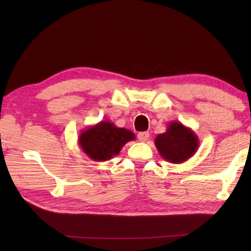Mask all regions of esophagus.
I'll list each match as a JSON object with an SVG mask.
<instances>
[{"instance_id":"obj_1","label":"esophagus","mask_w":251,"mask_h":251,"mask_svg":"<svg viewBox=\"0 0 251 251\" xmlns=\"http://www.w3.org/2000/svg\"><path fill=\"white\" fill-rule=\"evenodd\" d=\"M148 138H149V132L148 131H142V132H139V134H138V139H139V141H141V142L147 141Z\"/></svg>"}]
</instances>
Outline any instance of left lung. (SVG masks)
Segmentation results:
<instances>
[{
  "mask_svg": "<svg viewBox=\"0 0 251 251\" xmlns=\"http://www.w3.org/2000/svg\"><path fill=\"white\" fill-rule=\"evenodd\" d=\"M155 147L165 161L181 164L193 156L200 147L199 137L180 122H170L167 129L155 138Z\"/></svg>",
  "mask_w": 251,
  "mask_h": 251,
  "instance_id": "left-lung-1",
  "label": "left lung"
}]
</instances>
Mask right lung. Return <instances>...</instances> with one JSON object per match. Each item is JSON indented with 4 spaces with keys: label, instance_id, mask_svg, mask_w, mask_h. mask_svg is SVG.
<instances>
[{
    "label": "right lung",
    "instance_id": "1",
    "mask_svg": "<svg viewBox=\"0 0 251 251\" xmlns=\"http://www.w3.org/2000/svg\"><path fill=\"white\" fill-rule=\"evenodd\" d=\"M135 139L132 131L116 127L111 121H101L83 129L77 141L87 157L96 162H105L117 155L127 142Z\"/></svg>",
    "mask_w": 251,
    "mask_h": 251
}]
</instances>
